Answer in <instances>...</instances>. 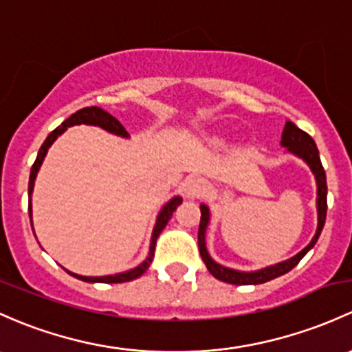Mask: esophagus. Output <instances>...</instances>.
Returning a JSON list of instances; mask_svg holds the SVG:
<instances>
[{"label":"esophagus","mask_w":352,"mask_h":352,"mask_svg":"<svg viewBox=\"0 0 352 352\" xmlns=\"http://www.w3.org/2000/svg\"><path fill=\"white\" fill-rule=\"evenodd\" d=\"M206 182L201 177H188L186 182H184V192H186L187 197L190 199L201 197L206 192Z\"/></svg>","instance_id":"esophagus-1"}]
</instances>
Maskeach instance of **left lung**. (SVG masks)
I'll return each instance as SVG.
<instances>
[{"label":"left lung","instance_id":"left-lung-1","mask_svg":"<svg viewBox=\"0 0 352 352\" xmlns=\"http://www.w3.org/2000/svg\"><path fill=\"white\" fill-rule=\"evenodd\" d=\"M282 145L288 148V151L295 153L297 157H300L302 160H305L309 164L310 168H312L314 175L317 179V209H319V226H317V232L314 236V239L307 248H303L298 254H295L290 260L283 261V263L268 266V268L258 270V272H236V270L226 268V266L217 265L212 258L209 256L206 250V228L207 223H209V209L202 204L201 206V224H199V251H201V256L204 260L207 270L210 272V275L216 276L217 280L231 285H260L265 282H270V280L276 278V276H282L285 273L290 272L294 266L298 265V261L309 253L310 248H314V244L319 239L320 232H322V228L325 224V214H327V182H325V172L322 162H320L319 150H317L316 142L312 140V136L309 133L302 131L300 128L295 126L292 121H287L282 135Z\"/></svg>","mask_w":352,"mask_h":352}]
</instances>
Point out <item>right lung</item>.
I'll return each mask as SVG.
<instances>
[{"mask_svg": "<svg viewBox=\"0 0 352 352\" xmlns=\"http://www.w3.org/2000/svg\"><path fill=\"white\" fill-rule=\"evenodd\" d=\"M80 123H82V124H94V126H101L102 129H106V131L114 133V135L128 136V131L124 129L123 124H121L120 121H118L116 118L113 116V114H109L108 111L98 108V106H89V108H82V109L76 111V113H74L70 118H67V120H65L64 123L60 124V126L55 128L54 131H52L50 135L47 136V140L43 142V145L40 146L35 164L32 165V172H30L28 195H32L33 182H35L36 172H38L40 165H42L43 158H45V155H47V150H49L52 143L55 142V138H57L58 135H62V133H64L69 126H74V124H80ZM180 204H182V197H173L172 201H170L168 204H166L164 209H162L160 216H158V219H157V226H155V229H153V236H151L150 256H148L146 261H143L142 265L136 266L135 270H129V272L120 273V275H109V276H80V275H76V273H70V272L69 273L72 276H76V278L82 280V282H89V283H123V282H131V280L142 276L143 273H145L148 270V266H150L151 260H153L155 244H157L158 236H160V232L164 231V228L166 226V223H168V219L172 217V214L175 212V209ZM28 212H30V216H32V204H28Z\"/></svg>", "mask_w": 352, "mask_h": 352, "instance_id": "1", "label": "right lung"}]
</instances>
